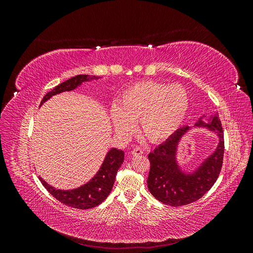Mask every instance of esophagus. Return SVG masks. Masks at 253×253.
I'll return each mask as SVG.
<instances>
[{"instance_id": "esophagus-1", "label": "esophagus", "mask_w": 253, "mask_h": 253, "mask_svg": "<svg viewBox=\"0 0 253 253\" xmlns=\"http://www.w3.org/2000/svg\"><path fill=\"white\" fill-rule=\"evenodd\" d=\"M141 154H143V150L141 148L136 147V148L133 149V151H132L133 156H138V155H141Z\"/></svg>"}]
</instances>
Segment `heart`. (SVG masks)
Returning <instances> with one entry per match:
<instances>
[{"mask_svg": "<svg viewBox=\"0 0 253 253\" xmlns=\"http://www.w3.org/2000/svg\"><path fill=\"white\" fill-rule=\"evenodd\" d=\"M189 108V96L178 84L168 85L155 81L136 83L121 94L111 109L114 128L120 134L134 131L139 121L143 135L153 142L175 133Z\"/></svg>", "mask_w": 253, "mask_h": 253, "instance_id": "obj_1", "label": "heart"}]
</instances>
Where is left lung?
<instances>
[{
	"instance_id": "1",
	"label": "left lung",
	"mask_w": 253,
	"mask_h": 253,
	"mask_svg": "<svg viewBox=\"0 0 253 253\" xmlns=\"http://www.w3.org/2000/svg\"><path fill=\"white\" fill-rule=\"evenodd\" d=\"M204 118L202 116L198 119L195 126L215 133L218 144L194 171H183L177 162L179 142L192 128L187 126L178 128L148 156L151 164L148 188L151 194L163 204L180 207L194 203L208 192L218 177L225 150L223 127L217 115L211 117L208 124Z\"/></svg>"
}]
</instances>
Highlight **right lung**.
Wrapping results in <instances>:
<instances>
[{"label":"right lung","instance_id":"add662e5","mask_svg":"<svg viewBox=\"0 0 253 253\" xmlns=\"http://www.w3.org/2000/svg\"><path fill=\"white\" fill-rule=\"evenodd\" d=\"M100 77L97 76H89V75H78L75 77L62 82L55 88H52L50 91L44 96L42 99L40 106L50 99L52 96L58 95L63 91H70L80 86L83 82L97 80ZM125 159V152L122 150H117L112 148L108 153L103 160V163L100 167V169L96 173V175L91 178L88 182L84 183L81 187L72 189V190H59L51 187L50 185L42 179L39 176V179L42 182V185L45 187L48 192L55 197L59 202L62 204L73 207L76 209H90L94 207L101 204L106 197L109 196L110 192L113 189V185L115 178H116L117 171L120 166L124 163Z\"/></svg>","mask_w":253,"mask_h":253}]
</instances>
